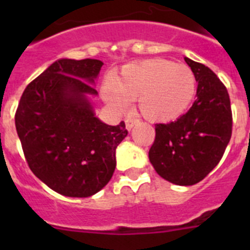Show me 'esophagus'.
Here are the masks:
<instances>
[{
  "label": "esophagus",
  "mask_w": 250,
  "mask_h": 250,
  "mask_svg": "<svg viewBox=\"0 0 250 250\" xmlns=\"http://www.w3.org/2000/svg\"><path fill=\"white\" fill-rule=\"evenodd\" d=\"M138 123V119H132V118H127L126 120H125V124H126V130H131L132 126L135 125V124Z\"/></svg>",
  "instance_id": "34e87169"
}]
</instances>
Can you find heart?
<instances>
[{
	"mask_svg": "<svg viewBox=\"0 0 250 250\" xmlns=\"http://www.w3.org/2000/svg\"><path fill=\"white\" fill-rule=\"evenodd\" d=\"M195 91V75L189 66L152 59L124 66L112 83H104L101 98L119 111L126 109L130 100L138 99L145 119L164 123L184 114Z\"/></svg>",
	"mask_w": 250,
	"mask_h": 250,
	"instance_id": "heart-1",
	"label": "heart"
}]
</instances>
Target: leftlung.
Here are the masks:
<instances>
[{
  "label": "left lung",
  "mask_w": 250,
  "mask_h": 250,
  "mask_svg": "<svg viewBox=\"0 0 250 250\" xmlns=\"http://www.w3.org/2000/svg\"><path fill=\"white\" fill-rule=\"evenodd\" d=\"M198 83L196 100L176 121L156 124L149 159L156 173L176 185H194L218 165L231 136L230 99L210 68L184 57Z\"/></svg>",
  "instance_id": "1"
}]
</instances>
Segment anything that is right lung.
<instances>
[{
  "mask_svg": "<svg viewBox=\"0 0 250 250\" xmlns=\"http://www.w3.org/2000/svg\"><path fill=\"white\" fill-rule=\"evenodd\" d=\"M94 59H61L31 81L15 124L32 173L56 193L87 198L110 182L115 151L127 130L95 116L89 95L103 67Z\"/></svg>",
  "mask_w": 250,
  "mask_h": 250,
  "instance_id": "right-lung-1",
  "label": "right lung"
}]
</instances>
